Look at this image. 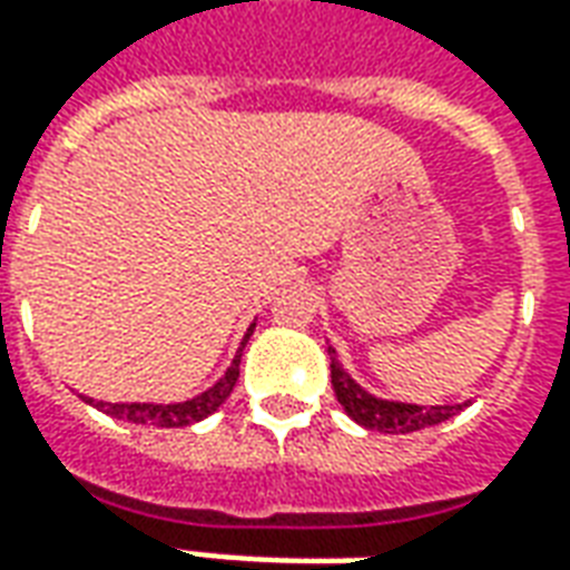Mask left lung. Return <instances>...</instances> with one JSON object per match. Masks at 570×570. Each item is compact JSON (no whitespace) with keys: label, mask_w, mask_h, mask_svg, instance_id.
<instances>
[{"label":"left lung","mask_w":570,"mask_h":570,"mask_svg":"<svg viewBox=\"0 0 570 570\" xmlns=\"http://www.w3.org/2000/svg\"><path fill=\"white\" fill-rule=\"evenodd\" d=\"M330 375H333V391L338 403L347 412V419L357 421L360 428L379 430V433H412L449 421L458 415L466 403L454 406H415V403H400V400H382L370 394L366 387H360L351 372L342 370V363L335 357V347H330Z\"/></svg>","instance_id":"8db88e82"}]
</instances>
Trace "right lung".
<instances>
[{"label":"right lung","mask_w":570,"mask_h":570,"mask_svg":"<svg viewBox=\"0 0 570 570\" xmlns=\"http://www.w3.org/2000/svg\"><path fill=\"white\" fill-rule=\"evenodd\" d=\"M253 330H256V323H249L247 335H244V342L237 347L235 360L225 370L223 379L213 384V387H207L204 394L191 396V400H183V403H104V400L94 403V400H88V403H94L100 412L112 415V419L130 421V424H151V428H188L195 421H204L207 415H213L216 409L223 406L228 394L235 391L237 375H240V354H244Z\"/></svg>","instance_id":"right-lung-1"}]
</instances>
